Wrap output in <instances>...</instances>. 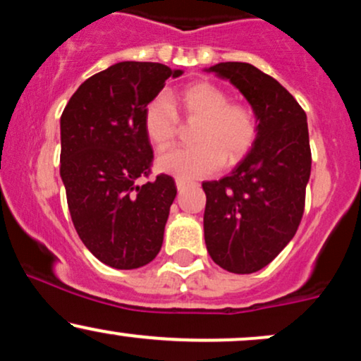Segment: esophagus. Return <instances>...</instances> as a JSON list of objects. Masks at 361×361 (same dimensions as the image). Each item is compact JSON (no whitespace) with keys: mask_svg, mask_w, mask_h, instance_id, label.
Returning a JSON list of instances; mask_svg holds the SVG:
<instances>
[{"mask_svg":"<svg viewBox=\"0 0 361 361\" xmlns=\"http://www.w3.org/2000/svg\"><path fill=\"white\" fill-rule=\"evenodd\" d=\"M188 181H185V180H176V188H178V192H185L186 188H188Z\"/></svg>","mask_w":361,"mask_h":361,"instance_id":"1","label":"esophagus"}]
</instances>
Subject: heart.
<instances>
[{"label":"heart","mask_w":361,"mask_h":361,"mask_svg":"<svg viewBox=\"0 0 361 361\" xmlns=\"http://www.w3.org/2000/svg\"><path fill=\"white\" fill-rule=\"evenodd\" d=\"M171 100L188 120H200L195 147H176L157 157V168L178 180L212 175L226 161L234 164L251 151L258 122L250 106L231 102L229 93L209 81H195L171 94ZM144 130L157 149L175 142L180 117L166 98H154L144 110Z\"/></svg>","instance_id":"heart-1"}]
</instances>
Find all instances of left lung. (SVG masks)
Returning <instances> with one entry per match:
<instances>
[{"label": "left lung", "mask_w": 361, "mask_h": 361, "mask_svg": "<svg viewBox=\"0 0 361 361\" xmlns=\"http://www.w3.org/2000/svg\"><path fill=\"white\" fill-rule=\"evenodd\" d=\"M246 97L258 120L255 146L229 176L205 181L210 258L231 273L270 264L299 229L310 176L307 117L279 81L247 62L209 69Z\"/></svg>", "instance_id": "8db88e82"}]
</instances>
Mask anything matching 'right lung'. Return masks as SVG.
<instances>
[{
    "label": "right lung",
    "mask_w": 361,
    "mask_h": 361,
    "mask_svg": "<svg viewBox=\"0 0 361 361\" xmlns=\"http://www.w3.org/2000/svg\"><path fill=\"white\" fill-rule=\"evenodd\" d=\"M159 62L126 61L88 78L61 115V178L74 229L102 263L134 270L163 246L175 180L149 178L154 154L144 110L178 78Z\"/></svg>",
    "instance_id": "1"
}]
</instances>
